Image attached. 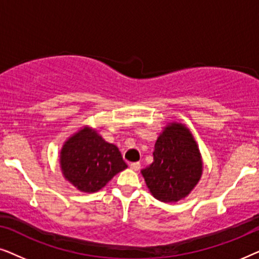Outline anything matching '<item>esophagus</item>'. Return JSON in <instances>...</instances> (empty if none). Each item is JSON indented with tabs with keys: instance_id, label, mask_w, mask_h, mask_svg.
Instances as JSON below:
<instances>
[{
	"instance_id": "esophagus-1",
	"label": "esophagus",
	"mask_w": 259,
	"mask_h": 259,
	"mask_svg": "<svg viewBox=\"0 0 259 259\" xmlns=\"http://www.w3.org/2000/svg\"><path fill=\"white\" fill-rule=\"evenodd\" d=\"M130 167L133 169V171H139L140 169V162H131Z\"/></svg>"
}]
</instances>
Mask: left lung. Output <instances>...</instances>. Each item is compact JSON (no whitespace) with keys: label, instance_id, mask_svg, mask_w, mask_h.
<instances>
[{"label":"left lung","instance_id":"1","mask_svg":"<svg viewBox=\"0 0 259 259\" xmlns=\"http://www.w3.org/2000/svg\"><path fill=\"white\" fill-rule=\"evenodd\" d=\"M203 161L190 130L171 122L158 137L153 162L141 169L146 185L155 199L175 203L189 196L200 180Z\"/></svg>","mask_w":259,"mask_h":259}]
</instances>
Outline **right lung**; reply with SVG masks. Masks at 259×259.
<instances>
[{"label": "right lung", "mask_w": 259, "mask_h": 259, "mask_svg": "<svg viewBox=\"0 0 259 259\" xmlns=\"http://www.w3.org/2000/svg\"><path fill=\"white\" fill-rule=\"evenodd\" d=\"M60 165L63 177L87 193L101 190L116 173L127 168L119 148L88 126L66 140L60 152Z\"/></svg>", "instance_id": "1"}]
</instances>
